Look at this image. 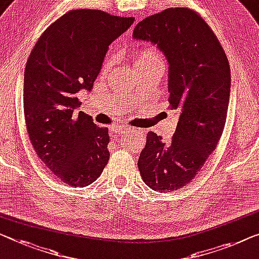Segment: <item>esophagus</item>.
Instances as JSON below:
<instances>
[{
    "label": "esophagus",
    "instance_id": "esophagus-1",
    "mask_svg": "<svg viewBox=\"0 0 259 259\" xmlns=\"http://www.w3.org/2000/svg\"><path fill=\"white\" fill-rule=\"evenodd\" d=\"M110 131H111V135H115V136H119V135H122V134L134 133V128H131V126L116 125V126H113V128L110 129Z\"/></svg>",
    "mask_w": 259,
    "mask_h": 259
}]
</instances>
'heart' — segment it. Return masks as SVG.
Segmentation results:
<instances>
[{"label": "heart", "instance_id": "1", "mask_svg": "<svg viewBox=\"0 0 259 259\" xmlns=\"http://www.w3.org/2000/svg\"><path fill=\"white\" fill-rule=\"evenodd\" d=\"M150 59H160V55L158 53L156 50L150 48V49H144L140 51L135 57V65H137L138 63H142V61L145 60H150ZM110 60H107L105 65H103V68L108 69L110 67Z\"/></svg>", "mask_w": 259, "mask_h": 259}]
</instances>
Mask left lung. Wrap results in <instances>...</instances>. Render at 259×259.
I'll list each match as a JSON object with an SVG mask.
<instances>
[{
    "instance_id": "obj_1",
    "label": "left lung",
    "mask_w": 259,
    "mask_h": 259,
    "mask_svg": "<svg viewBox=\"0 0 259 259\" xmlns=\"http://www.w3.org/2000/svg\"><path fill=\"white\" fill-rule=\"evenodd\" d=\"M133 37L150 41L166 57L168 102L179 113L169 143L148 134L138 169L152 190L177 191L195 178L221 138L230 96L228 59L209 25L187 8L144 18Z\"/></svg>"
}]
</instances>
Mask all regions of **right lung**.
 <instances>
[{
    "instance_id": "obj_1",
    "label": "right lung",
    "mask_w": 259,
    "mask_h": 259,
    "mask_svg": "<svg viewBox=\"0 0 259 259\" xmlns=\"http://www.w3.org/2000/svg\"><path fill=\"white\" fill-rule=\"evenodd\" d=\"M133 17L101 10L68 11L33 46L24 72V115L39 159L63 183L84 187L109 160V134L82 111L78 93L91 92L109 45Z\"/></svg>"
}]
</instances>
